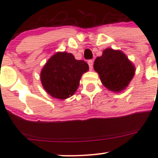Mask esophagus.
<instances>
[{
    "instance_id": "esophagus-1",
    "label": "esophagus",
    "mask_w": 158,
    "mask_h": 158,
    "mask_svg": "<svg viewBox=\"0 0 158 158\" xmlns=\"http://www.w3.org/2000/svg\"><path fill=\"white\" fill-rule=\"evenodd\" d=\"M88 64L89 66V69H90V70H92V68H93V60H89L88 61Z\"/></svg>"
}]
</instances>
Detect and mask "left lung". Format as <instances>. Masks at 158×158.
I'll list each match as a JSON object with an SVG mask.
<instances>
[{"mask_svg": "<svg viewBox=\"0 0 158 158\" xmlns=\"http://www.w3.org/2000/svg\"><path fill=\"white\" fill-rule=\"evenodd\" d=\"M93 66L103 85L113 92L126 88L135 72V66L126 56L112 49H105L102 56L95 60Z\"/></svg>", "mask_w": 158, "mask_h": 158, "instance_id": "1", "label": "left lung"}]
</instances>
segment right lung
<instances>
[{
    "label": "right lung",
    "mask_w": 158,
    "mask_h": 158,
    "mask_svg": "<svg viewBox=\"0 0 158 158\" xmlns=\"http://www.w3.org/2000/svg\"><path fill=\"white\" fill-rule=\"evenodd\" d=\"M89 70L83 60H77L68 52H57L48 60L40 74L44 89L60 99L69 98L77 90L81 76Z\"/></svg>",
    "instance_id": "obj_1"
}]
</instances>
